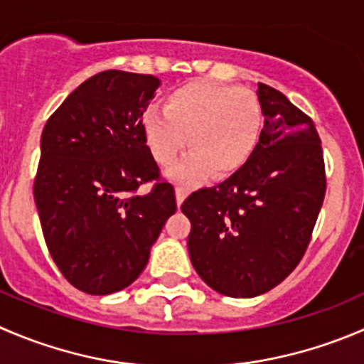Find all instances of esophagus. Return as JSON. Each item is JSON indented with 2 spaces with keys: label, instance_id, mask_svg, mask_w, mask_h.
Returning a JSON list of instances; mask_svg holds the SVG:
<instances>
[{
  "label": "esophagus",
  "instance_id": "esophagus-1",
  "mask_svg": "<svg viewBox=\"0 0 364 364\" xmlns=\"http://www.w3.org/2000/svg\"><path fill=\"white\" fill-rule=\"evenodd\" d=\"M186 196H188V190L183 188V186H178V188H176V200H178V206H181L183 200L186 199Z\"/></svg>",
  "mask_w": 364,
  "mask_h": 364
}]
</instances>
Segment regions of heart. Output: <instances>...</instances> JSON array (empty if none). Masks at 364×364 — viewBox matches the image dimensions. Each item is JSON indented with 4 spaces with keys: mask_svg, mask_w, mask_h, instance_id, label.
Returning a JSON list of instances; mask_svg holds the SVG:
<instances>
[{
    "mask_svg": "<svg viewBox=\"0 0 364 364\" xmlns=\"http://www.w3.org/2000/svg\"><path fill=\"white\" fill-rule=\"evenodd\" d=\"M263 126L256 94L208 81H192L165 97L164 112L149 108L142 129L151 154L160 165L174 164L186 144L192 153L171 172L190 185L204 176H229L254 153Z\"/></svg>",
    "mask_w": 364,
    "mask_h": 364,
    "instance_id": "obj_1",
    "label": "heart"
}]
</instances>
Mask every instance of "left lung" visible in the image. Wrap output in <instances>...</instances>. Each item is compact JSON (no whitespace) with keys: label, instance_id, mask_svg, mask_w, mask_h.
Masks as SVG:
<instances>
[{"label":"left lung","instance_id":"left-lung-1","mask_svg":"<svg viewBox=\"0 0 364 364\" xmlns=\"http://www.w3.org/2000/svg\"><path fill=\"white\" fill-rule=\"evenodd\" d=\"M259 142L231 178L186 197L188 252L200 279L235 299L267 294L304 256L326 196V167L311 119L257 83Z\"/></svg>","mask_w":364,"mask_h":364}]
</instances>
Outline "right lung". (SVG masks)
Returning a JSON list of instances; mask_svg holds the SVG:
<instances>
[{
    "label": "right lung",
    "instance_id": "right-lung-1",
    "mask_svg": "<svg viewBox=\"0 0 364 364\" xmlns=\"http://www.w3.org/2000/svg\"><path fill=\"white\" fill-rule=\"evenodd\" d=\"M158 87L151 74L105 70L70 92L42 132L33 196L46 245L62 276L88 295L129 287L178 210L142 129Z\"/></svg>",
    "mask_w": 364,
    "mask_h": 364
}]
</instances>
